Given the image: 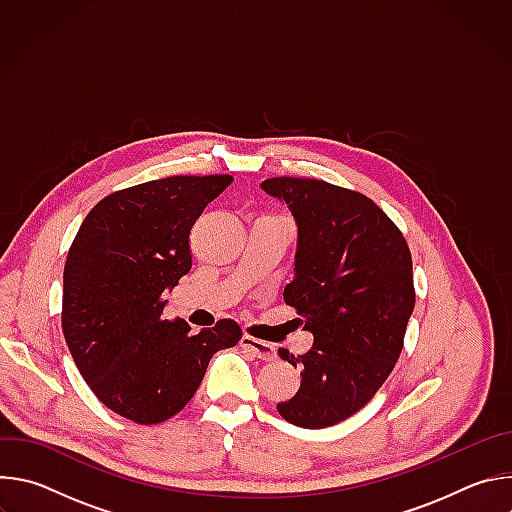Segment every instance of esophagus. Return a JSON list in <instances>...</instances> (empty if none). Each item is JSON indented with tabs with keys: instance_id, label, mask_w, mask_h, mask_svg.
I'll return each mask as SVG.
<instances>
[{
	"instance_id": "esophagus-1",
	"label": "esophagus",
	"mask_w": 512,
	"mask_h": 512,
	"mask_svg": "<svg viewBox=\"0 0 512 512\" xmlns=\"http://www.w3.org/2000/svg\"><path fill=\"white\" fill-rule=\"evenodd\" d=\"M241 346L245 350H249L253 356H257L259 360H275V346L269 344V342H263V340H257V338H251V336H243L241 338Z\"/></svg>"
}]
</instances>
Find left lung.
I'll return each instance as SVG.
<instances>
[{"instance_id":"obj_1","label":"left lung","mask_w":512,"mask_h":512,"mask_svg":"<svg viewBox=\"0 0 512 512\" xmlns=\"http://www.w3.org/2000/svg\"><path fill=\"white\" fill-rule=\"evenodd\" d=\"M261 188L298 225L283 300L314 336L298 358L279 348L302 369V387L277 411L298 427H328L367 405L395 367L415 306L411 253L391 218L358 192L306 178H271Z\"/></svg>"}]
</instances>
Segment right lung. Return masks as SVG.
<instances>
[{"instance_id": "add662e5", "label": "right lung", "mask_w": 512, "mask_h": 512, "mask_svg": "<svg viewBox=\"0 0 512 512\" xmlns=\"http://www.w3.org/2000/svg\"><path fill=\"white\" fill-rule=\"evenodd\" d=\"M231 176H172L103 198L83 221L64 265L62 332L103 405L135 423L176 415L214 352L241 328L221 320L198 334L166 320L164 300L192 269L190 231Z\"/></svg>"}]
</instances>
